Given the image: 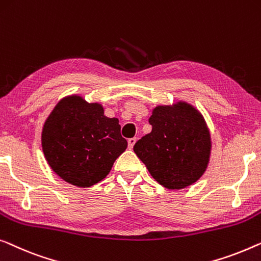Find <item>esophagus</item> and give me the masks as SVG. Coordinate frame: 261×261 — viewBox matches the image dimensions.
I'll return each mask as SVG.
<instances>
[{
    "mask_svg": "<svg viewBox=\"0 0 261 261\" xmlns=\"http://www.w3.org/2000/svg\"><path fill=\"white\" fill-rule=\"evenodd\" d=\"M135 142H137V138H132V139H129V140H128V147H129V148L132 149V148H133V147H134Z\"/></svg>",
    "mask_w": 261,
    "mask_h": 261,
    "instance_id": "34e87169",
    "label": "esophagus"
}]
</instances>
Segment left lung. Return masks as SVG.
I'll return each instance as SVG.
<instances>
[{"label":"left lung","mask_w":261,"mask_h":261,"mask_svg":"<svg viewBox=\"0 0 261 261\" xmlns=\"http://www.w3.org/2000/svg\"><path fill=\"white\" fill-rule=\"evenodd\" d=\"M152 132L134 145V152L154 179L168 190H182L206 172L212 141L201 113L179 101L156 106L149 118Z\"/></svg>","instance_id":"left-lung-1"}]
</instances>
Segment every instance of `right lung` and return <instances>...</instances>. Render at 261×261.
I'll list each match as a JSON object with an SVG mask.
<instances>
[{"label": "right lung", "mask_w": 261, "mask_h": 261, "mask_svg": "<svg viewBox=\"0 0 261 261\" xmlns=\"http://www.w3.org/2000/svg\"><path fill=\"white\" fill-rule=\"evenodd\" d=\"M119 120L107 118L102 105L80 95L59 101L44 121L41 142L50 168L66 182L90 187L109 174L127 148Z\"/></svg>", "instance_id": "1"}]
</instances>
